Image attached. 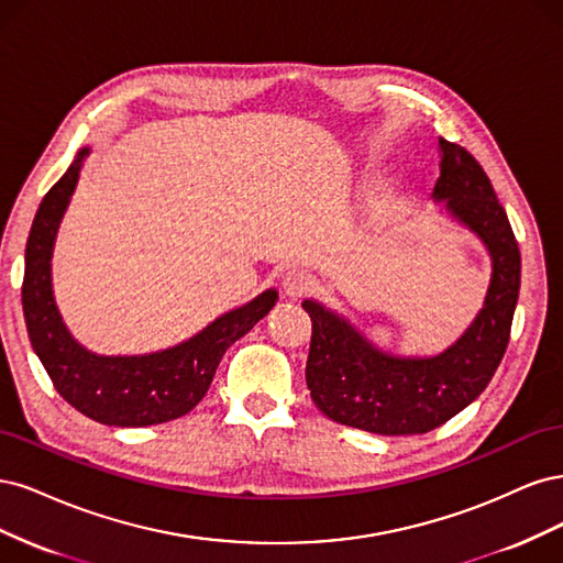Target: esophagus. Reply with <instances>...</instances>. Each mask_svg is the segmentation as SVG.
I'll return each instance as SVG.
<instances>
[{
    "label": "esophagus",
    "mask_w": 563,
    "mask_h": 563,
    "mask_svg": "<svg viewBox=\"0 0 563 563\" xmlns=\"http://www.w3.org/2000/svg\"><path fill=\"white\" fill-rule=\"evenodd\" d=\"M313 285H316L313 276L308 274V271H303V268H289L287 274L283 276V289H285V295L292 297V299L303 297L306 292H311Z\"/></svg>",
    "instance_id": "esophagus-1"
}]
</instances>
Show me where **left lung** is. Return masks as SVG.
Returning a JSON list of instances; mask_svg holds the SVG:
<instances>
[{
	"instance_id": "obj_1",
	"label": "left lung",
	"mask_w": 563,
	"mask_h": 563,
	"mask_svg": "<svg viewBox=\"0 0 563 563\" xmlns=\"http://www.w3.org/2000/svg\"><path fill=\"white\" fill-rule=\"evenodd\" d=\"M440 177L432 198L444 201L461 224L475 231L492 255V283L465 334L432 357L378 351L349 320L306 299L311 351L306 386L328 419L376 434H423L477 400L505 355L519 299L521 255L510 220L477 158L440 137Z\"/></svg>"
}]
</instances>
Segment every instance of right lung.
I'll use <instances>...</instances> for the list:
<instances>
[{"label":"right lung","mask_w":563,"mask_h":563,"mask_svg":"<svg viewBox=\"0 0 563 563\" xmlns=\"http://www.w3.org/2000/svg\"><path fill=\"white\" fill-rule=\"evenodd\" d=\"M86 156L88 147L48 189L34 214L21 289L27 336L63 400L88 419L119 428L166 423L203 400L227 349L276 306L278 292L266 289L168 351L117 357L86 351L67 332L51 289L53 241Z\"/></svg>","instance_id":"obj_1"}]
</instances>
